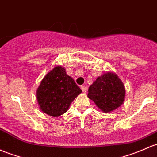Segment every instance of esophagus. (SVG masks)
Wrapping results in <instances>:
<instances>
[{
	"instance_id": "1",
	"label": "esophagus",
	"mask_w": 157,
	"mask_h": 157,
	"mask_svg": "<svg viewBox=\"0 0 157 157\" xmlns=\"http://www.w3.org/2000/svg\"><path fill=\"white\" fill-rule=\"evenodd\" d=\"M81 90L83 92H86L87 90H88V88H87L86 86H81Z\"/></svg>"
}]
</instances>
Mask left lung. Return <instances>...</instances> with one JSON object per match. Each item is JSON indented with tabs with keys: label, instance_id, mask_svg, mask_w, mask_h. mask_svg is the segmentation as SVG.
I'll return each instance as SVG.
<instances>
[{
	"label": "left lung",
	"instance_id": "obj_1",
	"mask_svg": "<svg viewBox=\"0 0 157 157\" xmlns=\"http://www.w3.org/2000/svg\"><path fill=\"white\" fill-rule=\"evenodd\" d=\"M87 96L101 111L110 113L123 105L126 90L118 76L108 71L97 77L90 86Z\"/></svg>",
	"mask_w": 157,
	"mask_h": 157
}]
</instances>
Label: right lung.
Masks as SVG:
<instances>
[{"mask_svg": "<svg viewBox=\"0 0 157 157\" xmlns=\"http://www.w3.org/2000/svg\"><path fill=\"white\" fill-rule=\"evenodd\" d=\"M82 92L65 67H54L41 80L37 90V100L41 111L53 117L61 116Z\"/></svg>", "mask_w": 157, "mask_h": 157, "instance_id": "obj_1", "label": "right lung"}]
</instances>
